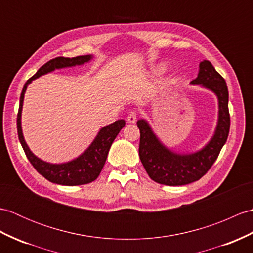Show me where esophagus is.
Here are the masks:
<instances>
[{
	"label": "esophagus",
	"mask_w": 253,
	"mask_h": 253,
	"mask_svg": "<svg viewBox=\"0 0 253 253\" xmlns=\"http://www.w3.org/2000/svg\"><path fill=\"white\" fill-rule=\"evenodd\" d=\"M127 121H128V123H134L137 121V113L134 112V111H131L130 113L128 114V116H127Z\"/></svg>",
	"instance_id": "1"
}]
</instances>
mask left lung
Returning <instances> with one entry per match:
<instances>
[{"instance_id":"1","label":"left lung","mask_w":253,"mask_h":253,"mask_svg":"<svg viewBox=\"0 0 253 253\" xmlns=\"http://www.w3.org/2000/svg\"><path fill=\"white\" fill-rule=\"evenodd\" d=\"M191 85H201L218 98V123L212 138L203 149L181 154L168 149L157 138L145 120L137 122L140 130L139 156L150 178L160 184L185 185L201 179L218 158L230 132L228 90L225 80L215 71L210 61L199 63V71Z\"/></svg>"}]
</instances>
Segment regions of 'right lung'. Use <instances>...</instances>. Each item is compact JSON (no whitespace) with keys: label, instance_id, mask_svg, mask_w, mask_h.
Returning <instances> with one entry per match:
<instances>
[{"label":"right lung","instance_id":"1","mask_svg":"<svg viewBox=\"0 0 253 253\" xmlns=\"http://www.w3.org/2000/svg\"><path fill=\"white\" fill-rule=\"evenodd\" d=\"M92 58L93 57L91 55L79 56L74 58L57 57L55 59L49 60L44 66L41 67L38 70V72L26 82L25 86L22 88L19 110L18 114H17V131H18V138L22 149L25 151L28 160L32 164V166L37 169L39 173L42 174L45 179L52 182V183L72 186L87 184L95 181L104 166L109 150L111 145H112L114 139L121 131V129L125 126V121L119 120L112 123V124L102 127L99 130L96 138L93 139L91 144L85 150L84 153H82L79 157L74 158V160L61 164L47 163L32 153L31 150L29 149L28 144L26 143L25 138H23L21 128V112L25 92L27 90L28 85L33 80L40 78V76L55 71L56 69L82 66V64L86 62H89Z\"/></svg>","mask_w":253,"mask_h":253}]
</instances>
